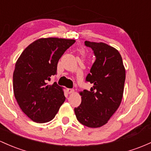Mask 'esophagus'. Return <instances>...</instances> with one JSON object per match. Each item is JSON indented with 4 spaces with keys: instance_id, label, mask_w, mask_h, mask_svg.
<instances>
[{
    "instance_id": "obj_1",
    "label": "esophagus",
    "mask_w": 151,
    "mask_h": 151,
    "mask_svg": "<svg viewBox=\"0 0 151 151\" xmlns=\"http://www.w3.org/2000/svg\"><path fill=\"white\" fill-rule=\"evenodd\" d=\"M67 92L69 94H72V93H73V92H74V89H67Z\"/></svg>"
}]
</instances>
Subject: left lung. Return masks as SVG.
<instances>
[{
	"label": "left lung",
	"mask_w": 151,
	"mask_h": 151,
	"mask_svg": "<svg viewBox=\"0 0 151 151\" xmlns=\"http://www.w3.org/2000/svg\"><path fill=\"white\" fill-rule=\"evenodd\" d=\"M96 59L86 81L93 84L90 90L80 92L82 102L74 108L76 117L82 125L100 127L105 125L121 103L125 80V69L121 55L105 43L86 41Z\"/></svg>",
	"instance_id": "left-lung-1"
}]
</instances>
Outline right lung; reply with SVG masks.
<instances>
[{"instance_id": "obj_1", "label": "right lung", "mask_w": 151, "mask_h": 151, "mask_svg": "<svg viewBox=\"0 0 151 151\" xmlns=\"http://www.w3.org/2000/svg\"><path fill=\"white\" fill-rule=\"evenodd\" d=\"M75 40L46 38L29 45L21 54L13 75L15 98L20 108L34 122L52 120L65 101L62 87L48 84L57 74V64Z\"/></svg>"}]
</instances>
